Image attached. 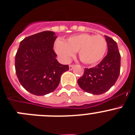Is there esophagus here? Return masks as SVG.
Masks as SVG:
<instances>
[{
    "mask_svg": "<svg viewBox=\"0 0 135 135\" xmlns=\"http://www.w3.org/2000/svg\"><path fill=\"white\" fill-rule=\"evenodd\" d=\"M74 66H75L74 65H69V69H70V70H73V68H74Z\"/></svg>",
    "mask_w": 135,
    "mask_h": 135,
    "instance_id": "34e87169",
    "label": "esophagus"
}]
</instances>
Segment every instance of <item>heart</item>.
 I'll return each instance as SVG.
<instances>
[{
    "instance_id": "heart-1",
    "label": "heart",
    "mask_w": 135,
    "mask_h": 135,
    "mask_svg": "<svg viewBox=\"0 0 135 135\" xmlns=\"http://www.w3.org/2000/svg\"><path fill=\"white\" fill-rule=\"evenodd\" d=\"M108 49L104 37L87 33L75 34L64 42L58 40L55 44V50L61 59L65 62L78 51L79 58L86 64H95L103 59Z\"/></svg>"
}]
</instances>
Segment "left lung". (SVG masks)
<instances>
[{
  "label": "left lung",
  "instance_id": "obj_1",
  "mask_svg": "<svg viewBox=\"0 0 135 135\" xmlns=\"http://www.w3.org/2000/svg\"><path fill=\"white\" fill-rule=\"evenodd\" d=\"M108 54L99 64L92 68L84 69V74L78 80L82 90L93 95H101L110 89L120 72V54L116 42L105 36Z\"/></svg>",
  "mask_w": 135,
  "mask_h": 135
}]
</instances>
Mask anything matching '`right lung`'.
Masks as SVG:
<instances>
[{"mask_svg":"<svg viewBox=\"0 0 135 135\" xmlns=\"http://www.w3.org/2000/svg\"><path fill=\"white\" fill-rule=\"evenodd\" d=\"M57 36L45 31L25 38L15 55V71L20 84L30 93L41 96L56 89L61 74L69 70L56 59Z\"/></svg>","mask_w":135,"mask_h":135,"instance_id":"add662e5","label":"right lung"}]
</instances>
